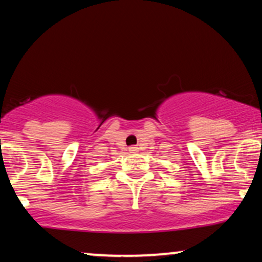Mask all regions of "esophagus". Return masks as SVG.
<instances>
[{
	"mask_svg": "<svg viewBox=\"0 0 262 262\" xmlns=\"http://www.w3.org/2000/svg\"><path fill=\"white\" fill-rule=\"evenodd\" d=\"M128 150H130L131 152H137L138 151V146L132 145V146H130V148H128Z\"/></svg>",
	"mask_w": 262,
	"mask_h": 262,
	"instance_id": "esophagus-1",
	"label": "esophagus"
}]
</instances>
